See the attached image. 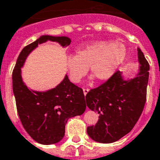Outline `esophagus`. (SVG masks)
Segmentation results:
<instances>
[{
    "label": "esophagus",
    "instance_id": "esophagus-1",
    "mask_svg": "<svg viewBox=\"0 0 160 160\" xmlns=\"http://www.w3.org/2000/svg\"><path fill=\"white\" fill-rule=\"evenodd\" d=\"M89 91H90V89H88V88H84V89H83L84 94H85V95H87V92H88Z\"/></svg>",
    "mask_w": 160,
    "mask_h": 160
}]
</instances>
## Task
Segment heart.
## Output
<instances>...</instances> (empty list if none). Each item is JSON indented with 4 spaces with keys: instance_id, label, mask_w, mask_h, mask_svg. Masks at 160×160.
<instances>
[{
    "instance_id": "heart-1",
    "label": "heart",
    "mask_w": 160,
    "mask_h": 160,
    "mask_svg": "<svg viewBox=\"0 0 160 160\" xmlns=\"http://www.w3.org/2000/svg\"><path fill=\"white\" fill-rule=\"evenodd\" d=\"M127 49L123 43L111 41H98L80 47L76 55L68 56L65 67L73 83L78 84L91 72L99 80L111 78L126 58Z\"/></svg>"
}]
</instances>
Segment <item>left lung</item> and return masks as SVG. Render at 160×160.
<instances>
[{"label": "left lung", "instance_id": "8db88e82", "mask_svg": "<svg viewBox=\"0 0 160 160\" xmlns=\"http://www.w3.org/2000/svg\"><path fill=\"white\" fill-rule=\"evenodd\" d=\"M141 64L136 77L124 80L117 71L104 83L86 95L87 107L99 114L95 125L87 127V134L93 141L112 143L129 133L137 122L147 99L149 64L138 49Z\"/></svg>", "mask_w": 160, "mask_h": 160}]
</instances>
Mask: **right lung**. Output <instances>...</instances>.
I'll return each instance as SVG.
<instances>
[{
  "label": "right lung",
  "mask_w": 160,
  "mask_h": 160,
  "mask_svg": "<svg viewBox=\"0 0 160 160\" xmlns=\"http://www.w3.org/2000/svg\"><path fill=\"white\" fill-rule=\"evenodd\" d=\"M48 40L62 47L71 42L68 37L41 36L21 50L12 71V91L20 122L30 136L43 145L59 142L65 134L68 120L83 114L87 107L83 90L70 82L68 75L58 86L46 92L30 90L23 82L21 68L26 57Z\"/></svg>",
  "instance_id": "obj_1"
}]
</instances>
